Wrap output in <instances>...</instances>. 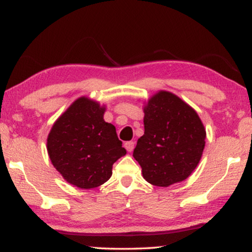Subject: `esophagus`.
Instances as JSON below:
<instances>
[{
    "mask_svg": "<svg viewBox=\"0 0 252 252\" xmlns=\"http://www.w3.org/2000/svg\"><path fill=\"white\" fill-rule=\"evenodd\" d=\"M124 148L126 149V151L128 152H131L133 148H135V142H126L124 143Z\"/></svg>",
    "mask_w": 252,
    "mask_h": 252,
    "instance_id": "obj_1",
    "label": "esophagus"
}]
</instances>
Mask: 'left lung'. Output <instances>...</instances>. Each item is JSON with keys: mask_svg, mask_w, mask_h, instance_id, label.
Instances as JSON below:
<instances>
[{"mask_svg": "<svg viewBox=\"0 0 252 252\" xmlns=\"http://www.w3.org/2000/svg\"><path fill=\"white\" fill-rule=\"evenodd\" d=\"M144 135L137 141L133 158L143 178L168 187L187 179L202 157L206 129L199 115L176 94L159 91L143 107Z\"/></svg>", "mask_w": 252, "mask_h": 252, "instance_id": "left-lung-1", "label": "left lung"}]
</instances>
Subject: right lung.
I'll list each match as a JSON object with an SVG mask.
<instances>
[{"mask_svg":"<svg viewBox=\"0 0 252 252\" xmlns=\"http://www.w3.org/2000/svg\"><path fill=\"white\" fill-rule=\"evenodd\" d=\"M104 111V104L88 96L76 98L47 136L51 163L78 189H95L109 180L114 163L126 154L115 126L103 120Z\"/></svg>","mask_w":252,"mask_h":252,"instance_id":"1","label":"right lung"}]
</instances>
